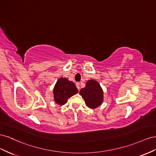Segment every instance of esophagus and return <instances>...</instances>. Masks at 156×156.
Returning <instances> with one entry per match:
<instances>
[{"instance_id": "obj_1", "label": "esophagus", "mask_w": 156, "mask_h": 156, "mask_svg": "<svg viewBox=\"0 0 156 156\" xmlns=\"http://www.w3.org/2000/svg\"><path fill=\"white\" fill-rule=\"evenodd\" d=\"M76 87L78 88V90H80V83H76Z\"/></svg>"}]
</instances>
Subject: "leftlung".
<instances>
[{
  "instance_id": "left-lung-1",
  "label": "left lung",
  "mask_w": 156,
  "mask_h": 156,
  "mask_svg": "<svg viewBox=\"0 0 156 156\" xmlns=\"http://www.w3.org/2000/svg\"><path fill=\"white\" fill-rule=\"evenodd\" d=\"M89 108L94 109L99 107L104 101V92L99 83L95 80H87L85 87L80 91Z\"/></svg>"
}]
</instances>
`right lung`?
Masks as SVG:
<instances>
[{
    "mask_svg": "<svg viewBox=\"0 0 156 156\" xmlns=\"http://www.w3.org/2000/svg\"><path fill=\"white\" fill-rule=\"evenodd\" d=\"M53 91L54 101L59 105H63L67 103L69 98L78 92L73 82L63 77L57 80Z\"/></svg>",
    "mask_w": 156,
    "mask_h": 156,
    "instance_id": "add662e5",
    "label": "right lung"
}]
</instances>
